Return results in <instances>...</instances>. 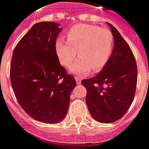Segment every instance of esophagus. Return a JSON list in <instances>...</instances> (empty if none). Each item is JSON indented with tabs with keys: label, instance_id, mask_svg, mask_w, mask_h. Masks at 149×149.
Here are the masks:
<instances>
[{
	"label": "esophagus",
	"instance_id": "1",
	"mask_svg": "<svg viewBox=\"0 0 149 149\" xmlns=\"http://www.w3.org/2000/svg\"><path fill=\"white\" fill-rule=\"evenodd\" d=\"M75 80H76V81H77V85H80L81 82V78H80L79 77H77V76H76V77H75Z\"/></svg>",
	"mask_w": 149,
	"mask_h": 149
}]
</instances>
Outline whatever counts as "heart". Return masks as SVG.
<instances>
[{"label":"heart","instance_id":"obj_1","mask_svg":"<svg viewBox=\"0 0 149 149\" xmlns=\"http://www.w3.org/2000/svg\"><path fill=\"white\" fill-rule=\"evenodd\" d=\"M114 49V37L107 28L96 25L77 24L68 31L67 40L58 38L55 51L63 66L69 67L78 54L79 58L70 67L76 75L100 72L109 63Z\"/></svg>","mask_w":149,"mask_h":149}]
</instances>
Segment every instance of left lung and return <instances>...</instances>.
<instances>
[{
    "instance_id": "obj_1",
    "label": "left lung",
    "mask_w": 149,
    "mask_h": 149,
    "mask_svg": "<svg viewBox=\"0 0 149 149\" xmlns=\"http://www.w3.org/2000/svg\"><path fill=\"white\" fill-rule=\"evenodd\" d=\"M114 49L109 63L95 77L84 79L86 104L92 117L103 123L119 120L134 100L138 70L133 52L115 27L109 24Z\"/></svg>"
}]
</instances>
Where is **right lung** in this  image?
Instances as JSON below:
<instances>
[{
    "label": "right lung",
    "instance_id": "add662e5",
    "mask_svg": "<svg viewBox=\"0 0 149 149\" xmlns=\"http://www.w3.org/2000/svg\"><path fill=\"white\" fill-rule=\"evenodd\" d=\"M58 24H34L15 46L10 77L15 95L26 113L45 123L60 121L69 106L75 78L60 65L55 41Z\"/></svg>",
    "mask_w": 149,
    "mask_h": 149
}]
</instances>
